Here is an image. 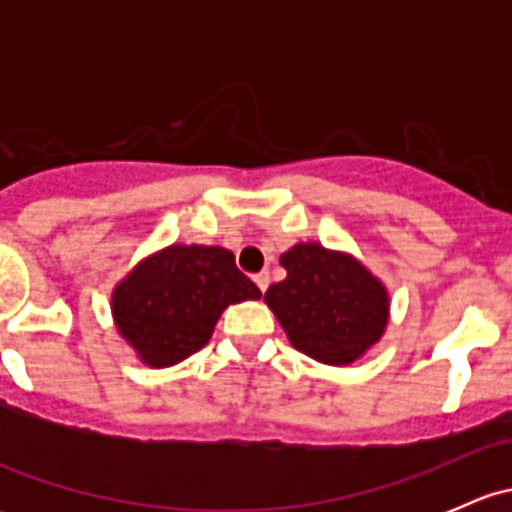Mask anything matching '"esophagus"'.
I'll return each instance as SVG.
<instances>
[{
    "label": "esophagus",
    "instance_id": "obj_1",
    "mask_svg": "<svg viewBox=\"0 0 512 512\" xmlns=\"http://www.w3.org/2000/svg\"><path fill=\"white\" fill-rule=\"evenodd\" d=\"M252 280H255V285L260 287V292H265L267 285H270V275H267V272H257V275L252 277Z\"/></svg>",
    "mask_w": 512,
    "mask_h": 512
}]
</instances>
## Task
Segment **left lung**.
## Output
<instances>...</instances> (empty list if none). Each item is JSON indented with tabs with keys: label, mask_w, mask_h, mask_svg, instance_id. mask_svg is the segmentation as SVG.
Here are the masks:
<instances>
[{
	"label": "left lung",
	"mask_w": 512,
	"mask_h": 512,
	"mask_svg": "<svg viewBox=\"0 0 512 512\" xmlns=\"http://www.w3.org/2000/svg\"><path fill=\"white\" fill-rule=\"evenodd\" d=\"M287 277L265 292L294 349L324 364L359 359L384 334L389 299L379 280L354 257L317 242L280 257Z\"/></svg>",
	"instance_id": "obj_1"
}]
</instances>
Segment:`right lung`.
<instances>
[{"instance_id": "right-lung-1", "label": "right lung", "mask_w": 512, "mask_h": 512, "mask_svg": "<svg viewBox=\"0 0 512 512\" xmlns=\"http://www.w3.org/2000/svg\"><path fill=\"white\" fill-rule=\"evenodd\" d=\"M260 289L223 247L173 245L148 257L113 292L118 332L146 364L170 366L208 344L227 304Z\"/></svg>"}]
</instances>
